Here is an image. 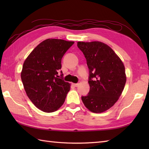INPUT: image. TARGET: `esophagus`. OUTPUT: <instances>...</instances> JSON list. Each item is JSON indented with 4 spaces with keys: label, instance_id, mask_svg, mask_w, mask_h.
<instances>
[{
    "label": "esophagus",
    "instance_id": "1",
    "mask_svg": "<svg viewBox=\"0 0 149 149\" xmlns=\"http://www.w3.org/2000/svg\"><path fill=\"white\" fill-rule=\"evenodd\" d=\"M73 85H74L75 87H77L79 86V83H74L73 84Z\"/></svg>",
    "mask_w": 149,
    "mask_h": 149
}]
</instances>
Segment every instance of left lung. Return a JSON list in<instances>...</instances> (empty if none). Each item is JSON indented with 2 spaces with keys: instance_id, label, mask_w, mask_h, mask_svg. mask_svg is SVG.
Segmentation results:
<instances>
[{
  "instance_id": "1",
  "label": "left lung",
  "mask_w": 149,
  "mask_h": 149,
  "mask_svg": "<svg viewBox=\"0 0 149 149\" xmlns=\"http://www.w3.org/2000/svg\"><path fill=\"white\" fill-rule=\"evenodd\" d=\"M89 68L90 91L82 96L84 106L93 113L111 107L121 95L126 83L125 67L113 49L100 42H77Z\"/></svg>"
}]
</instances>
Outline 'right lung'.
<instances>
[{
  "mask_svg": "<svg viewBox=\"0 0 149 149\" xmlns=\"http://www.w3.org/2000/svg\"><path fill=\"white\" fill-rule=\"evenodd\" d=\"M74 42L47 39L24 61L21 79L27 95L43 112L56 111L64 103L70 84L63 80L61 59Z\"/></svg>",
  "mask_w": 149,
  "mask_h": 149,
  "instance_id": "add662e5",
  "label": "right lung"
}]
</instances>
